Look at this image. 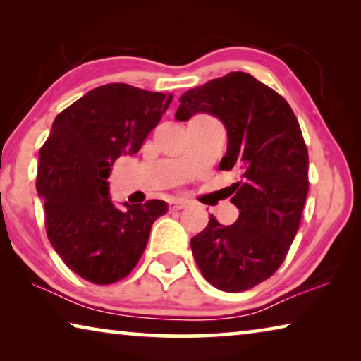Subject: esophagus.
Returning <instances> with one entry per match:
<instances>
[{
  "label": "esophagus",
  "instance_id": "obj_1",
  "mask_svg": "<svg viewBox=\"0 0 361 361\" xmlns=\"http://www.w3.org/2000/svg\"><path fill=\"white\" fill-rule=\"evenodd\" d=\"M169 205H170V210H181L185 209V207H188V202L185 199H172Z\"/></svg>",
  "mask_w": 361,
  "mask_h": 361
}]
</instances>
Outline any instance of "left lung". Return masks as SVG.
<instances>
[{
	"label": "left lung",
	"mask_w": 361,
	"mask_h": 361,
	"mask_svg": "<svg viewBox=\"0 0 361 361\" xmlns=\"http://www.w3.org/2000/svg\"><path fill=\"white\" fill-rule=\"evenodd\" d=\"M175 118L207 113L223 122L228 151L221 170H237L228 188L239 219L213 215L191 239L194 259L215 288H253L282 264L295 239L309 191V156L301 127L282 95L243 71L212 79L181 95Z\"/></svg>",
	"instance_id": "left-lung-1"
}]
</instances>
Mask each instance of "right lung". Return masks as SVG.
I'll return each mask as SVG.
<instances>
[{
	"mask_svg": "<svg viewBox=\"0 0 361 361\" xmlns=\"http://www.w3.org/2000/svg\"><path fill=\"white\" fill-rule=\"evenodd\" d=\"M172 99L129 84L100 85L57 116L39 149L36 191L49 242L84 280L108 285L129 276L152 223L167 213L164 200L118 209L108 176L116 159L140 151Z\"/></svg>",
	"mask_w": 361,
	"mask_h": 361,
	"instance_id": "obj_1",
	"label": "right lung"
}]
</instances>
